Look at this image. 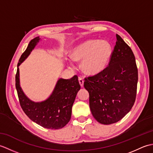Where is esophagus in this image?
<instances>
[{
  "instance_id": "obj_1",
  "label": "esophagus",
  "mask_w": 153,
  "mask_h": 153,
  "mask_svg": "<svg viewBox=\"0 0 153 153\" xmlns=\"http://www.w3.org/2000/svg\"><path fill=\"white\" fill-rule=\"evenodd\" d=\"M79 84H80V85H81V87H83V82H84V81H83V77H79Z\"/></svg>"
}]
</instances>
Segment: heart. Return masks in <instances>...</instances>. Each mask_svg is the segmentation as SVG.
Returning <instances> with one entry per match:
<instances>
[{"mask_svg": "<svg viewBox=\"0 0 153 153\" xmlns=\"http://www.w3.org/2000/svg\"><path fill=\"white\" fill-rule=\"evenodd\" d=\"M112 55V47L107 41L89 40L73 50L71 58L82 61V68L85 72L95 74L104 70Z\"/></svg>", "mask_w": 153, "mask_h": 153, "instance_id": "b5f03b06", "label": "heart"}]
</instances>
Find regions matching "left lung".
I'll return each mask as SVG.
<instances>
[{"label": "left lung", "instance_id": "left-lung-1", "mask_svg": "<svg viewBox=\"0 0 153 153\" xmlns=\"http://www.w3.org/2000/svg\"><path fill=\"white\" fill-rule=\"evenodd\" d=\"M84 80L91 111L97 122L112 124L130 111L137 95L138 70L134 53L119 35L108 66Z\"/></svg>", "mask_w": 153, "mask_h": 153}]
</instances>
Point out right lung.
I'll return each mask as SVG.
<instances>
[{
  "instance_id": "obj_1",
  "label": "right lung",
  "mask_w": 153,
  "mask_h": 153,
  "mask_svg": "<svg viewBox=\"0 0 153 153\" xmlns=\"http://www.w3.org/2000/svg\"><path fill=\"white\" fill-rule=\"evenodd\" d=\"M39 39V37L32 39L19 58L16 74V88L22 108L32 121L45 128L58 129L62 128L70 120L71 108L81 86L76 75L69 79H58L52 95L43 102H35L25 96L19 85L18 66Z\"/></svg>"
}]
</instances>
